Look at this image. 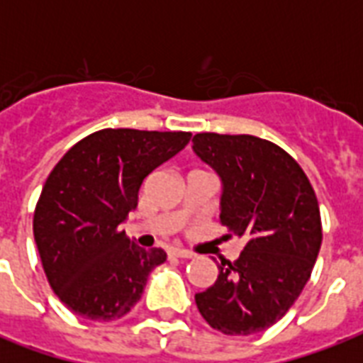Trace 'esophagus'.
<instances>
[{
    "instance_id": "34e87169",
    "label": "esophagus",
    "mask_w": 363,
    "mask_h": 363,
    "mask_svg": "<svg viewBox=\"0 0 363 363\" xmlns=\"http://www.w3.org/2000/svg\"><path fill=\"white\" fill-rule=\"evenodd\" d=\"M169 256H173V258H192L194 254L184 250V248H171Z\"/></svg>"
}]
</instances>
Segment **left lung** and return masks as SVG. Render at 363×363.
I'll return each mask as SVG.
<instances>
[{"instance_id":"1","label":"left lung","mask_w":363,"mask_h":363,"mask_svg":"<svg viewBox=\"0 0 363 363\" xmlns=\"http://www.w3.org/2000/svg\"><path fill=\"white\" fill-rule=\"evenodd\" d=\"M194 152L222 181L220 222L245 248L218 264L196 305L211 328L252 335L281 320L299 298L322 242L320 209L296 160L254 135L196 133Z\"/></svg>"}]
</instances>
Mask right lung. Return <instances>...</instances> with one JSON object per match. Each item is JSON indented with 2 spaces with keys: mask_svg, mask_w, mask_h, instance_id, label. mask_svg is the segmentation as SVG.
<instances>
[{
  "mask_svg": "<svg viewBox=\"0 0 363 363\" xmlns=\"http://www.w3.org/2000/svg\"><path fill=\"white\" fill-rule=\"evenodd\" d=\"M190 131L107 128L73 145L50 171L33 215L48 284L88 320L122 318L141 299L167 254L145 250L121 224L137 207L145 177L186 147Z\"/></svg>",
  "mask_w": 363,
  "mask_h": 363,
  "instance_id": "1",
  "label": "right lung"
}]
</instances>
